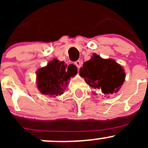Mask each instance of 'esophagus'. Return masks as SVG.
Segmentation results:
<instances>
[{
	"instance_id": "1",
	"label": "esophagus",
	"mask_w": 148,
	"mask_h": 148,
	"mask_svg": "<svg viewBox=\"0 0 148 148\" xmlns=\"http://www.w3.org/2000/svg\"><path fill=\"white\" fill-rule=\"evenodd\" d=\"M74 64L77 66V68H78V69H80V67L82 66V62H81V61H79V60L77 61V62H74Z\"/></svg>"
}]
</instances>
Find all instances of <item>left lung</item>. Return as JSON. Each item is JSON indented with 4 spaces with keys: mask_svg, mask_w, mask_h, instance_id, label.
Segmentation results:
<instances>
[{
    "mask_svg": "<svg viewBox=\"0 0 148 148\" xmlns=\"http://www.w3.org/2000/svg\"><path fill=\"white\" fill-rule=\"evenodd\" d=\"M79 74L91 87L101 89L105 95L117 93L125 79L122 66L114 59H104L96 53L83 64Z\"/></svg>",
    "mask_w": 148,
    "mask_h": 148,
    "instance_id": "obj_1",
    "label": "left lung"
}]
</instances>
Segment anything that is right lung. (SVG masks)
Returning <instances> with one entry per match:
<instances>
[{
  "label": "right lung",
  "instance_id": "right-lung-1",
  "mask_svg": "<svg viewBox=\"0 0 148 148\" xmlns=\"http://www.w3.org/2000/svg\"><path fill=\"white\" fill-rule=\"evenodd\" d=\"M77 74L76 66H67L64 62L53 59L36 71L37 86L43 95L55 97L64 93L70 77Z\"/></svg>",
  "mask_w": 148,
  "mask_h": 148
}]
</instances>
